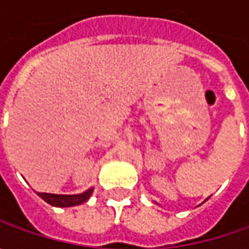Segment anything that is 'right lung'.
<instances>
[{
    "label": "right lung",
    "mask_w": 249,
    "mask_h": 249,
    "mask_svg": "<svg viewBox=\"0 0 249 249\" xmlns=\"http://www.w3.org/2000/svg\"><path fill=\"white\" fill-rule=\"evenodd\" d=\"M92 188L87 190L86 193L79 196H59V194H47V193H38V196L43 198L45 202L53 206H74L80 205L90 198Z\"/></svg>",
    "instance_id": "1"
}]
</instances>
